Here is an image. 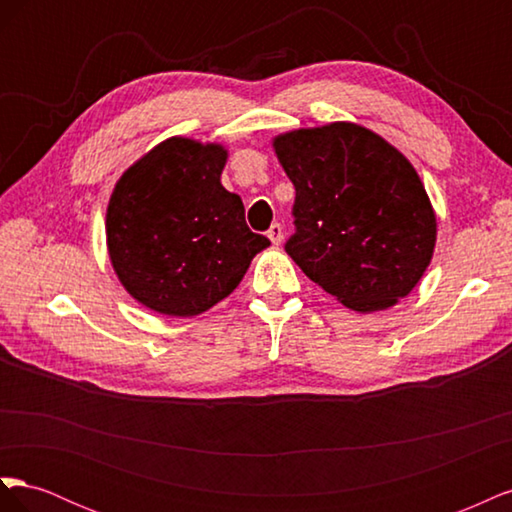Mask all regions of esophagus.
I'll return each mask as SVG.
<instances>
[{"mask_svg":"<svg viewBox=\"0 0 512 512\" xmlns=\"http://www.w3.org/2000/svg\"><path fill=\"white\" fill-rule=\"evenodd\" d=\"M267 237L271 239L273 245H280L282 239H284V228H282L280 224H273V226L269 228V232H267Z\"/></svg>","mask_w":512,"mask_h":512,"instance_id":"1","label":"esophagus"}]
</instances>
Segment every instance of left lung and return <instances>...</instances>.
<instances>
[{
	"label": "left lung",
	"instance_id": "1",
	"mask_svg": "<svg viewBox=\"0 0 512 512\" xmlns=\"http://www.w3.org/2000/svg\"><path fill=\"white\" fill-rule=\"evenodd\" d=\"M292 181L288 256L359 314L408 297L433 258L438 220L410 160L374 130L333 121L273 136Z\"/></svg>",
	"mask_w": 512,
	"mask_h": 512
}]
</instances>
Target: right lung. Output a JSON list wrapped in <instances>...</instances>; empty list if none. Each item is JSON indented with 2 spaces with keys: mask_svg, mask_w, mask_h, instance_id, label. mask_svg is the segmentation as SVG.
<instances>
[{
  "mask_svg": "<svg viewBox=\"0 0 512 512\" xmlns=\"http://www.w3.org/2000/svg\"><path fill=\"white\" fill-rule=\"evenodd\" d=\"M222 143L170 136L123 170L106 209V250L134 301L170 318L207 312L271 245L245 224L220 177Z\"/></svg>",
  "mask_w": 512,
  "mask_h": 512,
  "instance_id": "1",
  "label": "right lung"
}]
</instances>
